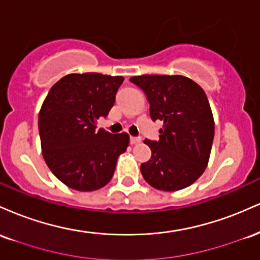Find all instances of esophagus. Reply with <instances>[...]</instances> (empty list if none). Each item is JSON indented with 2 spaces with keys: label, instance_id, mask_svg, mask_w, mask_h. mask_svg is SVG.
<instances>
[{
  "label": "esophagus",
  "instance_id": "esophagus-1",
  "mask_svg": "<svg viewBox=\"0 0 260 260\" xmlns=\"http://www.w3.org/2000/svg\"><path fill=\"white\" fill-rule=\"evenodd\" d=\"M140 139L139 137H131V139H129V142H131V144H138V143H140Z\"/></svg>",
  "mask_w": 260,
  "mask_h": 260
}]
</instances>
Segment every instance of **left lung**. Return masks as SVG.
<instances>
[{
  "label": "left lung",
  "mask_w": 260,
  "mask_h": 260,
  "mask_svg": "<svg viewBox=\"0 0 260 260\" xmlns=\"http://www.w3.org/2000/svg\"><path fill=\"white\" fill-rule=\"evenodd\" d=\"M147 95L150 118L164 122L159 140L145 139L151 157L140 165L144 180L159 190L183 189L201 177L214 139L207 95L183 76L144 74L129 79Z\"/></svg>",
  "instance_id": "1"
}]
</instances>
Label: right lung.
<instances>
[{"instance_id": "right-lung-1", "label": "right lung", "mask_w": 260, "mask_h": 260, "mask_svg": "<svg viewBox=\"0 0 260 260\" xmlns=\"http://www.w3.org/2000/svg\"><path fill=\"white\" fill-rule=\"evenodd\" d=\"M124 78L100 73L68 74L50 89L39 112L45 162L62 183L80 192L104 187L129 143L127 133L96 131Z\"/></svg>"}]
</instances>
